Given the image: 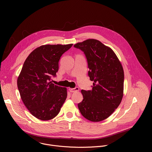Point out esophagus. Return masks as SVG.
<instances>
[{"mask_svg":"<svg viewBox=\"0 0 152 152\" xmlns=\"http://www.w3.org/2000/svg\"><path fill=\"white\" fill-rule=\"evenodd\" d=\"M69 90L70 91V92L71 93H74V92H76V91H78L79 90V88L78 87H75L74 88H69Z\"/></svg>","mask_w":152,"mask_h":152,"instance_id":"1","label":"esophagus"}]
</instances>
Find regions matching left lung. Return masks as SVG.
<instances>
[{"label": "left lung", "instance_id": "obj_1", "mask_svg": "<svg viewBox=\"0 0 152 152\" xmlns=\"http://www.w3.org/2000/svg\"><path fill=\"white\" fill-rule=\"evenodd\" d=\"M74 47L83 52L88 62V76L94 81L91 90H82L83 100L78 103L81 114L97 122L109 117L123 96L124 71L114 51L97 39H88Z\"/></svg>", "mask_w": 152, "mask_h": 152}]
</instances>
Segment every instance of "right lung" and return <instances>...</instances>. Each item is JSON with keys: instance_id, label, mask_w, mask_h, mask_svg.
<instances>
[{"instance_id": "obj_1", "label": "right lung", "mask_w": 152, "mask_h": 152, "mask_svg": "<svg viewBox=\"0 0 152 152\" xmlns=\"http://www.w3.org/2000/svg\"><path fill=\"white\" fill-rule=\"evenodd\" d=\"M72 46H41L33 50L23 64L17 79L18 89L27 109L41 120L55 117L67 98V88L50 81L58 71L61 56Z\"/></svg>"}]
</instances>
